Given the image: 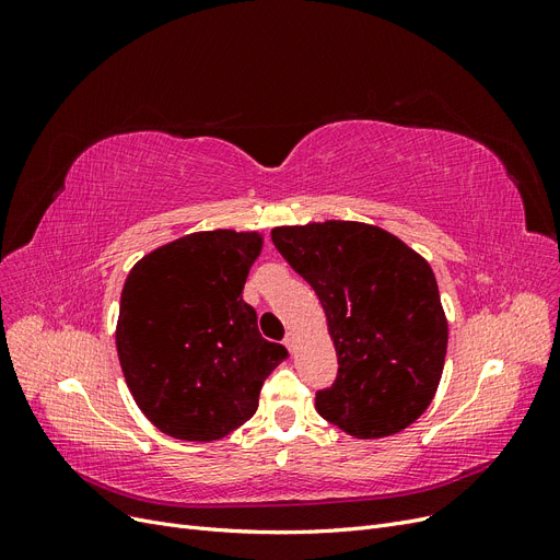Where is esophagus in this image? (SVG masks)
Masks as SVG:
<instances>
[{"mask_svg": "<svg viewBox=\"0 0 560 560\" xmlns=\"http://www.w3.org/2000/svg\"><path fill=\"white\" fill-rule=\"evenodd\" d=\"M284 346H287V350H290V352H294V348H296V334L294 331H290V334H287L284 336V341H282Z\"/></svg>", "mask_w": 560, "mask_h": 560, "instance_id": "34e87169", "label": "esophagus"}]
</instances>
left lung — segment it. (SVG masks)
<instances>
[{
	"instance_id": "1",
	"label": "left lung",
	"mask_w": 560,
	"mask_h": 560,
	"mask_svg": "<svg viewBox=\"0 0 560 560\" xmlns=\"http://www.w3.org/2000/svg\"><path fill=\"white\" fill-rule=\"evenodd\" d=\"M327 315L338 376L317 413L358 439L409 428L442 381L448 322L430 264L397 235L362 222L270 231Z\"/></svg>"
}]
</instances>
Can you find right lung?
<instances>
[{
    "mask_svg": "<svg viewBox=\"0 0 560 560\" xmlns=\"http://www.w3.org/2000/svg\"><path fill=\"white\" fill-rule=\"evenodd\" d=\"M257 231L189 233L142 257L126 278L116 352L140 411L182 442H214L247 422L287 348L259 334L243 301Z\"/></svg>",
    "mask_w": 560,
    "mask_h": 560,
    "instance_id": "1",
    "label": "right lung"
}]
</instances>
